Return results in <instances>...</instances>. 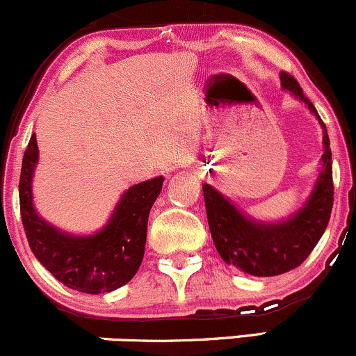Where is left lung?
<instances>
[{"label": "left lung", "instance_id": "obj_1", "mask_svg": "<svg viewBox=\"0 0 356 356\" xmlns=\"http://www.w3.org/2000/svg\"><path fill=\"white\" fill-rule=\"evenodd\" d=\"M281 85L308 105L325 130L323 170L305 207L286 222L259 224L241 214L211 186H202L207 220L216 249L227 264L252 276H277L300 266L321 239L333 207L332 149L326 125L323 124L314 105L303 95L295 76L288 72H281Z\"/></svg>", "mask_w": 356, "mask_h": 356}]
</instances>
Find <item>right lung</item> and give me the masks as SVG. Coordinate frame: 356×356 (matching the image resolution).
I'll use <instances>...</instances> for the list:
<instances>
[{
	"instance_id": "add662e5",
	"label": "right lung",
	"mask_w": 356,
	"mask_h": 356,
	"mask_svg": "<svg viewBox=\"0 0 356 356\" xmlns=\"http://www.w3.org/2000/svg\"><path fill=\"white\" fill-rule=\"evenodd\" d=\"M38 162L35 134L23 155L19 211L28 244L36 259L68 288L90 295L110 293L129 283L144 257L147 220L164 177L136 184L122 195L108 224L93 236H72L36 214L31 179Z\"/></svg>"
}]
</instances>
